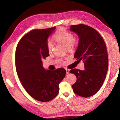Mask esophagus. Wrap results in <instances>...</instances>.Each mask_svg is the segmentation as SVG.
<instances>
[{
  "mask_svg": "<svg viewBox=\"0 0 120 120\" xmlns=\"http://www.w3.org/2000/svg\"><path fill=\"white\" fill-rule=\"evenodd\" d=\"M66 73H67V74L70 73V70H69L68 69H66Z\"/></svg>",
  "mask_w": 120,
  "mask_h": 120,
  "instance_id": "34e87169",
  "label": "esophagus"
}]
</instances>
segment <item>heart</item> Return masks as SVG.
<instances>
[{
	"instance_id": "b5f03b06",
	"label": "heart",
	"mask_w": 120,
	"mask_h": 120,
	"mask_svg": "<svg viewBox=\"0 0 120 120\" xmlns=\"http://www.w3.org/2000/svg\"><path fill=\"white\" fill-rule=\"evenodd\" d=\"M53 38L56 41L61 43L67 47L69 50L73 49L77 46L79 42V39L75 37L71 32L68 31L66 28L60 27L58 28L53 34ZM46 48L49 52H51L53 49V44L50 41L46 43ZM60 63L64 64V61L61 60H59Z\"/></svg>"
}]
</instances>
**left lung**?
<instances>
[{
    "instance_id": "obj_1",
    "label": "left lung",
    "mask_w": 120,
    "mask_h": 120,
    "mask_svg": "<svg viewBox=\"0 0 120 120\" xmlns=\"http://www.w3.org/2000/svg\"><path fill=\"white\" fill-rule=\"evenodd\" d=\"M71 30L79 37L74 57L82 60L85 69H72L70 73L77 77L72 86L74 93L88 98L96 94L102 86L108 68V56L106 43L101 34L93 27L85 24L71 25Z\"/></svg>"
}]
</instances>
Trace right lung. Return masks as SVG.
<instances>
[{
  "label": "right lung",
  "instance_id": "1",
  "mask_svg": "<svg viewBox=\"0 0 120 120\" xmlns=\"http://www.w3.org/2000/svg\"><path fill=\"white\" fill-rule=\"evenodd\" d=\"M55 28L30 31L20 39L15 50L16 70L21 85L31 97L42 102L57 95L59 85L66 74L63 68L46 71L42 67V60L49 56L47 39Z\"/></svg>",
  "mask_w": 120,
  "mask_h": 120
}]
</instances>
